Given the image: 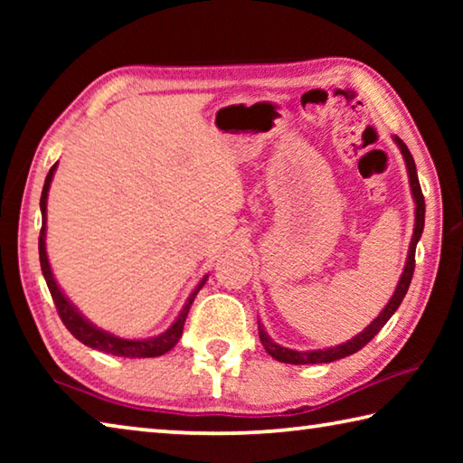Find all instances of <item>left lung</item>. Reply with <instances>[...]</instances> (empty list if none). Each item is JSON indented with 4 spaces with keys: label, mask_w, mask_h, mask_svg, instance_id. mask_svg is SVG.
Returning <instances> with one entry per match:
<instances>
[{
    "label": "left lung",
    "mask_w": 463,
    "mask_h": 463,
    "mask_svg": "<svg viewBox=\"0 0 463 463\" xmlns=\"http://www.w3.org/2000/svg\"><path fill=\"white\" fill-rule=\"evenodd\" d=\"M394 143L401 148V153L404 156V163H406V171H409V184H411V192H412V200H414V231H412V239H411V247H409V255H406V263H404V269H402V276L398 279V286L394 289V294H392L390 302L383 307V310L380 312L378 317H375L370 325H367L362 333L355 335L354 339H349L347 343H341V345H335V347H328V349H315V351H294V349H288V347H281L276 341H271V336L265 333L263 325L260 323V339L263 343V347L268 354L278 359L281 364H292V365H307V364H331L336 362V359H343L347 355H354L357 354L359 349L365 347L367 343H370L375 335L380 333V328L388 323L390 317L394 315L401 307V302L404 300L406 292H409V286H411V279H412V273H414V250H417V242L422 234V229H425V198H422V192H420V184H419V175H417V165H414V159L409 151V146H406L401 138L394 137Z\"/></svg>",
    "instance_id": "left-lung-1"
}]
</instances>
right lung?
<instances>
[{"label": "right lung", "instance_id": "1", "mask_svg": "<svg viewBox=\"0 0 463 463\" xmlns=\"http://www.w3.org/2000/svg\"><path fill=\"white\" fill-rule=\"evenodd\" d=\"M54 169H57V163L51 167L49 175L44 179V187H43V195H41V213H43V229H41V237H38V253H41V268H43V276L46 279V286L51 289V296L54 300V307L59 310V317L62 320V325L69 328L77 341H81L83 345H88L91 349L104 351V354L109 355H118V357H159L165 355L167 351H171L177 345V341L182 339L184 333V325H185V317L190 312V307L194 302L195 294L200 292L202 286L206 284L208 276H203L198 286H195L194 292L187 298V302L184 304L182 312H179L177 318L174 320L165 333L156 335V336H148V339H122V336H116L112 333L104 331V328L96 326L90 323L80 310H77L75 304L69 300V298L61 292V288L57 284V279L52 276L51 263H49V255H46V200H49V187L52 182Z\"/></svg>", "mask_w": 463, "mask_h": 463}]
</instances>
